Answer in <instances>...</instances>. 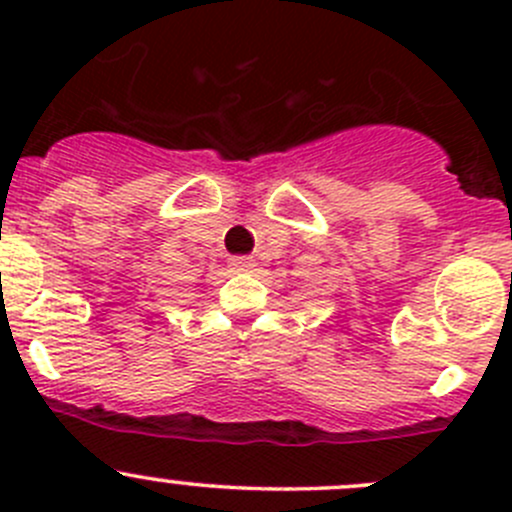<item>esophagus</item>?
Listing matches in <instances>:
<instances>
[{
  "label": "esophagus",
  "instance_id": "34e87169",
  "mask_svg": "<svg viewBox=\"0 0 512 512\" xmlns=\"http://www.w3.org/2000/svg\"><path fill=\"white\" fill-rule=\"evenodd\" d=\"M230 267L237 272H252L257 267V262L252 257H232Z\"/></svg>",
  "mask_w": 512,
  "mask_h": 512
}]
</instances>
